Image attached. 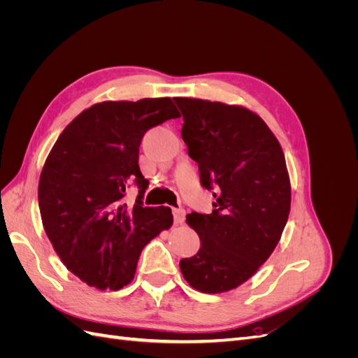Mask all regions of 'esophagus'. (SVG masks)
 I'll return each instance as SVG.
<instances>
[{
	"label": "esophagus",
	"instance_id": "obj_1",
	"mask_svg": "<svg viewBox=\"0 0 358 358\" xmlns=\"http://www.w3.org/2000/svg\"><path fill=\"white\" fill-rule=\"evenodd\" d=\"M173 220H175V224H182L185 221V210L182 208L179 209H173Z\"/></svg>",
	"mask_w": 358,
	"mask_h": 358
}]
</instances>
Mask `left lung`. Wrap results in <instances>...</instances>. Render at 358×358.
<instances>
[{"label": "left lung", "instance_id": "left-lung-1", "mask_svg": "<svg viewBox=\"0 0 358 358\" xmlns=\"http://www.w3.org/2000/svg\"><path fill=\"white\" fill-rule=\"evenodd\" d=\"M173 100L201 187L215 197L212 213L187 216L200 249L180 259V272L192 288L216 294L243 284L276 248L291 203L285 157L263 119L248 109Z\"/></svg>", "mask_w": 358, "mask_h": 358}]
</instances>
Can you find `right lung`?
<instances>
[{
  "mask_svg": "<svg viewBox=\"0 0 358 358\" xmlns=\"http://www.w3.org/2000/svg\"><path fill=\"white\" fill-rule=\"evenodd\" d=\"M179 116L170 99L104 101L53 145L38 182L41 221L61 262L88 285L131 282L145 245L173 224L170 208L143 204L138 148L149 128ZM129 186L139 189L134 205L123 200Z\"/></svg>",
  "mask_w": 358,
  "mask_h": 358,
  "instance_id": "right-lung-1",
  "label": "right lung"
}]
</instances>
